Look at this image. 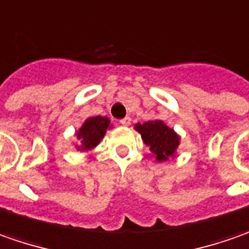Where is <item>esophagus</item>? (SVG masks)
Wrapping results in <instances>:
<instances>
[{"mask_svg": "<svg viewBox=\"0 0 249 249\" xmlns=\"http://www.w3.org/2000/svg\"><path fill=\"white\" fill-rule=\"evenodd\" d=\"M120 123L124 125V126H128V125L131 124V117H125V118H123Z\"/></svg>", "mask_w": 249, "mask_h": 249, "instance_id": "34e87169", "label": "esophagus"}]
</instances>
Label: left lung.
Wrapping results in <instances>:
<instances>
[{
	"label": "left lung",
	"mask_w": 249,
	"mask_h": 249,
	"mask_svg": "<svg viewBox=\"0 0 249 249\" xmlns=\"http://www.w3.org/2000/svg\"><path fill=\"white\" fill-rule=\"evenodd\" d=\"M135 129L142 135L143 142L150 147V151L157 161H167L172 157L179 146V136L174 129L160 120L138 123Z\"/></svg>",
	"instance_id": "obj_1"
}]
</instances>
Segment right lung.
Wrapping results in <instances>:
<instances>
[{"label": "right lung", "mask_w": 249, "mask_h": 249, "mask_svg": "<svg viewBox=\"0 0 249 249\" xmlns=\"http://www.w3.org/2000/svg\"><path fill=\"white\" fill-rule=\"evenodd\" d=\"M108 126H110V120L107 117L96 116L88 118L80 128V131L77 132V138L81 139L82 143L78 149H81V150L93 149L99 142L102 141Z\"/></svg>", "instance_id": "obj_1"}]
</instances>
